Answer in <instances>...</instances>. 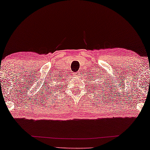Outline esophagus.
I'll use <instances>...</instances> for the list:
<instances>
[{
    "mask_svg": "<svg viewBox=\"0 0 150 150\" xmlns=\"http://www.w3.org/2000/svg\"><path fill=\"white\" fill-rule=\"evenodd\" d=\"M80 73L79 71H78V72H76L75 73H74V74H73V76H74V78H78V77H79V76H80Z\"/></svg>",
    "mask_w": 150,
    "mask_h": 150,
    "instance_id": "esophagus-1",
    "label": "esophagus"
}]
</instances>
